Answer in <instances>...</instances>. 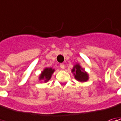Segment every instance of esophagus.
<instances>
[{
  "label": "esophagus",
  "mask_w": 121,
  "mask_h": 121,
  "mask_svg": "<svg viewBox=\"0 0 121 121\" xmlns=\"http://www.w3.org/2000/svg\"><path fill=\"white\" fill-rule=\"evenodd\" d=\"M60 67L62 69H65V65H64L63 63H61V64H60Z\"/></svg>",
  "instance_id": "obj_1"
}]
</instances>
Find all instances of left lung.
<instances>
[{
	"label": "left lung",
	"mask_w": 121,
	"mask_h": 121,
	"mask_svg": "<svg viewBox=\"0 0 121 121\" xmlns=\"http://www.w3.org/2000/svg\"><path fill=\"white\" fill-rule=\"evenodd\" d=\"M72 73L75 75V78L77 81L80 82L87 81L89 79L88 74L84 71L83 69L81 67V66L79 64H76L72 69Z\"/></svg>",
	"instance_id": "1"
}]
</instances>
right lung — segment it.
<instances>
[{
	"label": "right lung",
	"instance_id": "add662e5",
	"mask_svg": "<svg viewBox=\"0 0 121 121\" xmlns=\"http://www.w3.org/2000/svg\"><path fill=\"white\" fill-rule=\"evenodd\" d=\"M54 69L52 68H45L44 71L40 74L39 80H44V82H47L51 78L52 74H53Z\"/></svg>",
	"mask_w": 121,
	"mask_h": 121
}]
</instances>
